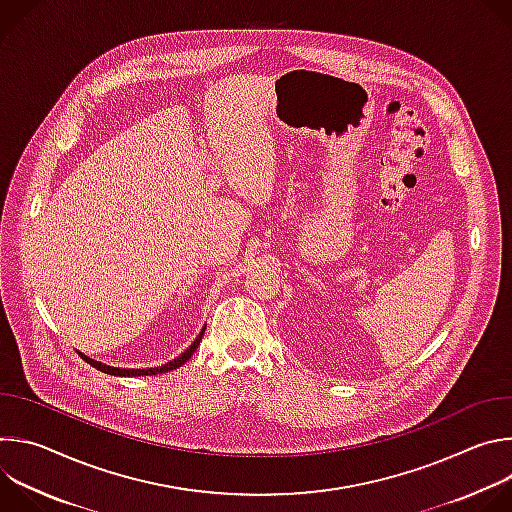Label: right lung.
I'll return each instance as SVG.
<instances>
[{
	"mask_svg": "<svg viewBox=\"0 0 512 512\" xmlns=\"http://www.w3.org/2000/svg\"><path fill=\"white\" fill-rule=\"evenodd\" d=\"M204 330H206V326H204L202 332L196 336V340L190 344V348H186L180 356H176L174 360L166 362L164 367H154V369H117V367H109V364H103V362H99V360H93V358L85 356L83 352H79V354H81L83 360H87V362L91 364V367H95L97 371L107 373V375H115V377H143V375H150V377H152V375L168 373V371H174V369L182 367V364L196 352V348H198V344H200V340H202V336H204Z\"/></svg>",
	"mask_w": 512,
	"mask_h": 512,
	"instance_id": "right-lung-1",
	"label": "right lung"
}]
</instances>
